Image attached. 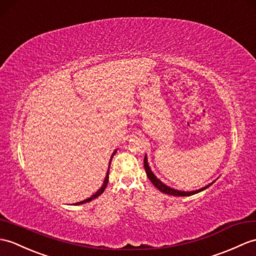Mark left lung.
Wrapping results in <instances>:
<instances>
[{"label": "left lung", "mask_w": 256, "mask_h": 256, "mask_svg": "<svg viewBox=\"0 0 256 256\" xmlns=\"http://www.w3.org/2000/svg\"><path fill=\"white\" fill-rule=\"evenodd\" d=\"M144 167H145V171H146V174H147V176H148V179H150V180L152 181V183L154 184V186H155L159 190L160 192L166 193V194H169V195H174V196H190V195H193V194H196V193H198V192L204 191L205 188H207L212 186V183H210V186H204V188H200V190H196V191H193V192H182V191H178V190H174V188H171L167 186H166V184H164L162 181L157 179V178L155 176V174H154L152 172V170H150V166H148L146 156H145V158H144Z\"/></svg>", "instance_id": "8db88e82"}]
</instances>
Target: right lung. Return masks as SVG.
<instances>
[{"mask_svg": "<svg viewBox=\"0 0 256 256\" xmlns=\"http://www.w3.org/2000/svg\"><path fill=\"white\" fill-rule=\"evenodd\" d=\"M114 154H116V152H114V154H112V157H111V159H110V164H111L112 158H114ZM109 168H110V166H109ZM108 182H109V169H108V172H106V179H104V181L102 186H101V188L98 190V191L92 196V198H87V200H82V202H80V203H77L76 205L84 204V203H87V202H90V200H94V198H97L98 196H100L101 194H102V193L104 192V190H106V184H108Z\"/></svg>", "mask_w": 256, "mask_h": 256, "instance_id": "1", "label": "right lung"}]
</instances>
